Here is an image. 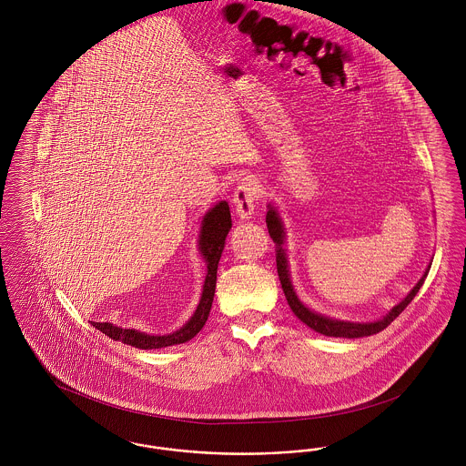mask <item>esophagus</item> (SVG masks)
<instances>
[{"label": "esophagus", "instance_id": "obj_1", "mask_svg": "<svg viewBox=\"0 0 466 466\" xmlns=\"http://www.w3.org/2000/svg\"><path fill=\"white\" fill-rule=\"evenodd\" d=\"M258 198H260V192H258V185L253 177H243L234 192V209L238 213L239 218L243 220H249L257 209V204H258Z\"/></svg>", "mask_w": 466, "mask_h": 466}]
</instances>
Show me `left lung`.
<instances>
[{"instance_id": "1", "label": "left lung", "mask_w": 466, "mask_h": 466, "mask_svg": "<svg viewBox=\"0 0 466 466\" xmlns=\"http://www.w3.org/2000/svg\"><path fill=\"white\" fill-rule=\"evenodd\" d=\"M266 223L272 241L278 246V251H276L278 276H279V281H281V287H283V291H285V297H287V300H289V308H291L293 314H295L302 323H306L314 332L323 333V335H327V337L356 339V337H367V335H374V333L382 332V330L399 316L400 312L412 302V299L416 297V293L421 289L422 283H424V278L428 276V270H430V268H426V272H424V276H422L421 279L418 281V285L410 289L409 295L400 302L399 306H395L382 319L374 321V323H353V321L332 319V318H329V316H323V314H318V312L310 310L309 308H306V306L299 300L295 289L291 287V281H289V262H287V253H285V249H283V243H285L283 223H281V218H279L278 211H276L270 204H268V211H267Z\"/></svg>"}]
</instances>
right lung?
<instances>
[{"label":"right lung","mask_w":466,"mask_h":466,"mask_svg":"<svg viewBox=\"0 0 466 466\" xmlns=\"http://www.w3.org/2000/svg\"><path fill=\"white\" fill-rule=\"evenodd\" d=\"M232 227V218H230V209L228 202H218L215 208H211L200 227L199 249L202 258L206 260L208 266V274L204 279L202 287V295H200L199 306L194 312V316L179 329L177 332L169 335H148L145 332H137L133 329H120L111 323H92L99 332L111 337L113 340H120L127 346H133L137 350H158V348H167V346H177L190 340L200 332L204 323L208 321L213 297H215V287H217V270H218V262L222 257L223 246H225V238Z\"/></svg>","instance_id":"obj_1"}]
</instances>
